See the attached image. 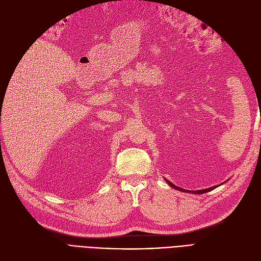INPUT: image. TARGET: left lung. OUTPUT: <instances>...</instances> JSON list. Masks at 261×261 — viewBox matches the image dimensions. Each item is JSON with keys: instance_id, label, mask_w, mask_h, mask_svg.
<instances>
[{"instance_id": "left-lung-1", "label": "left lung", "mask_w": 261, "mask_h": 261, "mask_svg": "<svg viewBox=\"0 0 261 261\" xmlns=\"http://www.w3.org/2000/svg\"><path fill=\"white\" fill-rule=\"evenodd\" d=\"M167 181H168V184L171 186V187H173V188H175V189H177V191H180V192H185V193H194V194H203V193H208V192H210V191H212V189H215V188H217L218 187V185L217 186H213V187H210V188H207V189H200V191H186V189H183V188H179V187H177V186H175L174 184L173 183H171L170 180H168L167 179Z\"/></svg>"}]
</instances>
